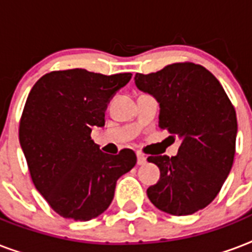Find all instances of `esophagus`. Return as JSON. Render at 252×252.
<instances>
[{"mask_svg": "<svg viewBox=\"0 0 252 252\" xmlns=\"http://www.w3.org/2000/svg\"><path fill=\"white\" fill-rule=\"evenodd\" d=\"M146 163V157L142 153L138 152L137 153V165H145Z\"/></svg>", "mask_w": 252, "mask_h": 252, "instance_id": "esophagus-1", "label": "esophagus"}]
</instances>
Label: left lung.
<instances>
[{"mask_svg":"<svg viewBox=\"0 0 252 252\" xmlns=\"http://www.w3.org/2000/svg\"><path fill=\"white\" fill-rule=\"evenodd\" d=\"M134 81L157 98L159 128L182 138L175 157L148 158L161 171L158 183L148 188V197L172 216L204 209L219 195L234 162V106L208 69L188 61L150 74L137 73Z\"/></svg>","mask_w":252,"mask_h":252,"instance_id":"1","label":"left lung"}]
</instances>
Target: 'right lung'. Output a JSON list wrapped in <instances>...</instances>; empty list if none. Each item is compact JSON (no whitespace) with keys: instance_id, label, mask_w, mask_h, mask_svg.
<instances>
[{"instance_id":"1","label":"right lung","mask_w":252,"mask_h":252,"mask_svg":"<svg viewBox=\"0 0 252 252\" xmlns=\"http://www.w3.org/2000/svg\"><path fill=\"white\" fill-rule=\"evenodd\" d=\"M130 78V73L53 70L30 91L19 142L33 186L64 219L89 221L102 215L116 180L137 162L132 149L103 153L90 136L93 126H104L107 103Z\"/></svg>"}]
</instances>
